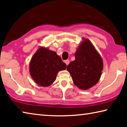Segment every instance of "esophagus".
I'll return each mask as SVG.
<instances>
[{
  "instance_id": "34e87169",
  "label": "esophagus",
  "mask_w": 127,
  "mask_h": 127,
  "mask_svg": "<svg viewBox=\"0 0 127 127\" xmlns=\"http://www.w3.org/2000/svg\"><path fill=\"white\" fill-rule=\"evenodd\" d=\"M64 62H65V63L66 64V65H68L69 64V60H65V61H64Z\"/></svg>"
}]
</instances>
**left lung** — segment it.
<instances>
[{
  "label": "left lung",
  "instance_id": "1",
  "mask_svg": "<svg viewBox=\"0 0 127 127\" xmlns=\"http://www.w3.org/2000/svg\"><path fill=\"white\" fill-rule=\"evenodd\" d=\"M74 53L75 60L69 64L74 84L79 89L86 90L97 83L103 69V61L99 53L89 39L83 38Z\"/></svg>",
  "mask_w": 127,
  "mask_h": 127
}]
</instances>
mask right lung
<instances>
[{
	"label": "right lung",
	"instance_id": "right-lung-1",
	"mask_svg": "<svg viewBox=\"0 0 127 127\" xmlns=\"http://www.w3.org/2000/svg\"><path fill=\"white\" fill-rule=\"evenodd\" d=\"M66 65L55 51L40 47L34 54L30 63V73L33 80L42 87L51 85L60 70L66 69Z\"/></svg>",
	"mask_w": 127,
	"mask_h": 127
}]
</instances>
